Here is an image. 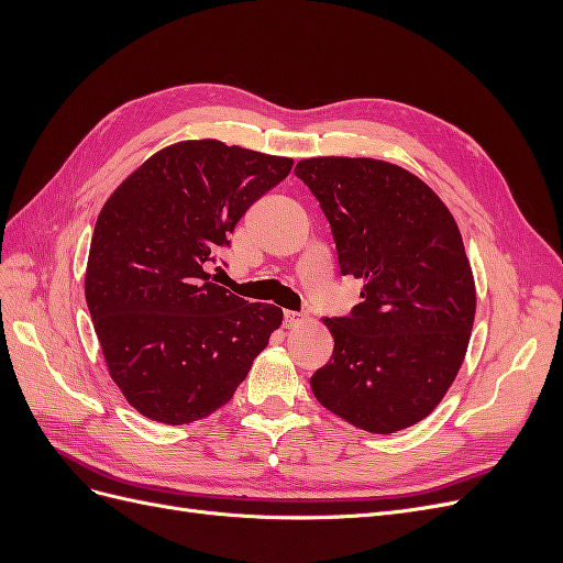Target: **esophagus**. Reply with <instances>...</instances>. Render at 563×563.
<instances>
[{
  "label": "esophagus",
  "mask_w": 563,
  "mask_h": 563,
  "mask_svg": "<svg viewBox=\"0 0 563 563\" xmlns=\"http://www.w3.org/2000/svg\"><path fill=\"white\" fill-rule=\"evenodd\" d=\"M300 321H305V314L294 312V310H286L284 312V323H286V327H296V323H300Z\"/></svg>",
  "instance_id": "obj_1"
}]
</instances>
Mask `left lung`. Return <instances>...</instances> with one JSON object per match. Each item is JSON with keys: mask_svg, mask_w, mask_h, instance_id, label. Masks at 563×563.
I'll use <instances>...</instances> for the list:
<instances>
[{"mask_svg": "<svg viewBox=\"0 0 563 563\" xmlns=\"http://www.w3.org/2000/svg\"><path fill=\"white\" fill-rule=\"evenodd\" d=\"M327 216L340 275L364 279L347 317H327L333 356L310 378L331 413L373 434L428 418L463 366L476 294L446 203L406 168L366 157L296 166Z\"/></svg>", "mask_w": 563, "mask_h": 563, "instance_id": "left-lung-1", "label": "left lung"}]
</instances>
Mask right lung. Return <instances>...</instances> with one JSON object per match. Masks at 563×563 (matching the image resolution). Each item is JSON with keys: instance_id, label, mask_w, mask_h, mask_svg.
Here are the masks:
<instances>
[{"instance_id": "right-lung-1", "label": "right lung", "mask_w": 563, "mask_h": 563, "mask_svg": "<svg viewBox=\"0 0 563 563\" xmlns=\"http://www.w3.org/2000/svg\"><path fill=\"white\" fill-rule=\"evenodd\" d=\"M291 166L240 145L183 141L106 201L84 291L110 376L145 418L187 424L211 416L282 327L279 308L230 294L207 265Z\"/></svg>"}]
</instances>
